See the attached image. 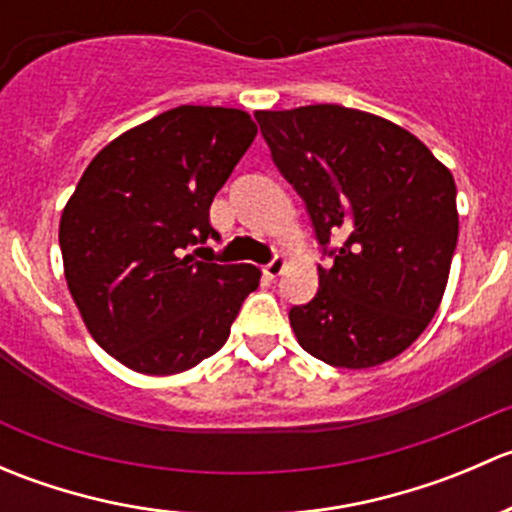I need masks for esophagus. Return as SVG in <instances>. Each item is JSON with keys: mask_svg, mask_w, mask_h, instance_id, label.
<instances>
[{"mask_svg": "<svg viewBox=\"0 0 512 512\" xmlns=\"http://www.w3.org/2000/svg\"><path fill=\"white\" fill-rule=\"evenodd\" d=\"M285 267H287V255H277L270 265H265V275L270 277V280H275V277L282 275V270H285Z\"/></svg>", "mask_w": 512, "mask_h": 512, "instance_id": "obj_1", "label": "esophagus"}]
</instances>
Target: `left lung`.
Masks as SVG:
<instances>
[{
  "label": "left lung",
  "mask_w": 512,
  "mask_h": 512,
  "mask_svg": "<svg viewBox=\"0 0 512 512\" xmlns=\"http://www.w3.org/2000/svg\"><path fill=\"white\" fill-rule=\"evenodd\" d=\"M277 168L307 203L322 245L317 297L292 307L299 347L371 369L411 347L441 304L458 242L456 183L406 128L337 103L255 111Z\"/></svg>",
  "instance_id": "1"
}]
</instances>
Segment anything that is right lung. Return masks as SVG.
I'll use <instances>...</instances> for the list:
<instances>
[{"instance_id":"obj_1","label":"right lung","mask_w":512,"mask_h":512,"mask_svg":"<svg viewBox=\"0 0 512 512\" xmlns=\"http://www.w3.org/2000/svg\"><path fill=\"white\" fill-rule=\"evenodd\" d=\"M255 136L240 108H170L101 148L64 205L66 285L98 347L128 369H193L260 285V267L185 255L218 237L210 203Z\"/></svg>"}]
</instances>
